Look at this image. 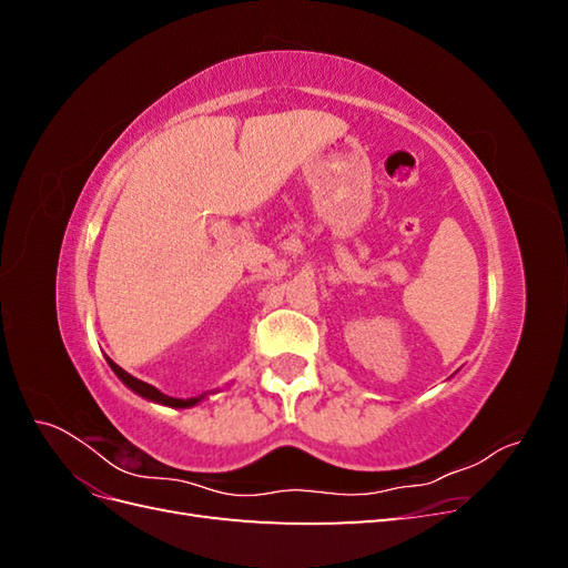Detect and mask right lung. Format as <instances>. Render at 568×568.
Segmentation results:
<instances>
[{"instance_id": "add662e5", "label": "right lung", "mask_w": 568, "mask_h": 568, "mask_svg": "<svg viewBox=\"0 0 568 568\" xmlns=\"http://www.w3.org/2000/svg\"><path fill=\"white\" fill-rule=\"evenodd\" d=\"M109 365H111V369L118 374V379L123 382L125 386H130L134 393H140L142 398H146V400H156V403H161V405H170V407H192V405H196L203 395H199V398H186V400H182V398H170V395H165V393H161L159 388H153L151 384H144V382H140V379H134L132 374H128L123 367H118L113 359H109Z\"/></svg>"}]
</instances>
